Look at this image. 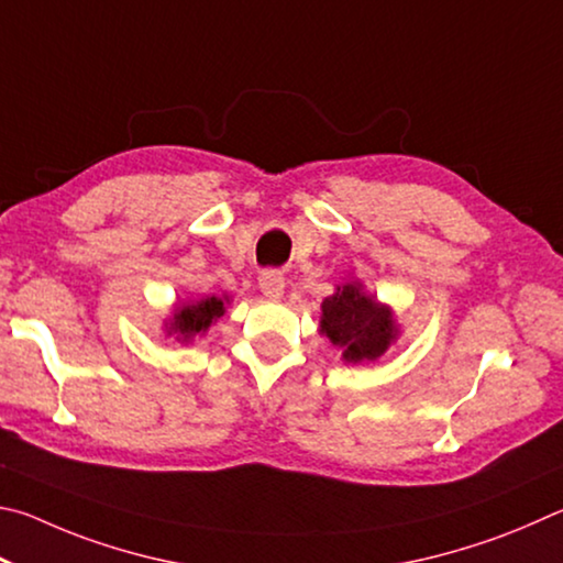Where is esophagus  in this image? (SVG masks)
I'll list each match as a JSON object with an SVG mask.
<instances>
[{"label":"esophagus","mask_w":563,"mask_h":563,"mask_svg":"<svg viewBox=\"0 0 563 563\" xmlns=\"http://www.w3.org/2000/svg\"><path fill=\"white\" fill-rule=\"evenodd\" d=\"M260 287H262L266 299H282V294H284V274L282 272H274V269L262 272Z\"/></svg>","instance_id":"obj_1"}]
</instances>
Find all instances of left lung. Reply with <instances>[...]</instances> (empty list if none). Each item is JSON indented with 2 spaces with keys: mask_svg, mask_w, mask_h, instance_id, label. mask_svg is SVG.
I'll return each mask as SVG.
<instances>
[{
  "mask_svg": "<svg viewBox=\"0 0 563 563\" xmlns=\"http://www.w3.org/2000/svg\"><path fill=\"white\" fill-rule=\"evenodd\" d=\"M319 331L353 366L376 363L402 333L390 303L373 297L356 276H349L331 297L321 301Z\"/></svg>",
  "mask_w": 563,
  "mask_h": 563,
  "instance_id": "obj_1",
  "label": "left lung"
}]
</instances>
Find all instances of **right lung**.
<instances>
[{
  "label": "right lung",
  "mask_w": 563,
  "mask_h": 563,
  "mask_svg": "<svg viewBox=\"0 0 563 563\" xmlns=\"http://www.w3.org/2000/svg\"><path fill=\"white\" fill-rule=\"evenodd\" d=\"M232 299L222 294V297H200V299H187L173 303L170 317L163 321L165 336H175L180 343H192L202 339L210 331L217 319H222L227 313V303Z\"/></svg>",
  "instance_id": "1"
}]
</instances>
